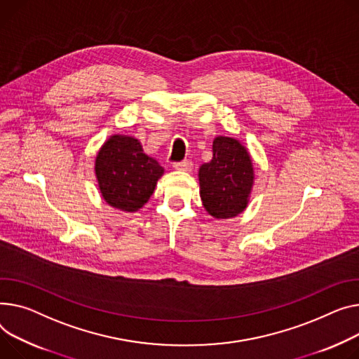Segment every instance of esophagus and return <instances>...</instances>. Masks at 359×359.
<instances>
[{
  "label": "esophagus",
  "instance_id": "esophagus-1",
  "mask_svg": "<svg viewBox=\"0 0 359 359\" xmlns=\"http://www.w3.org/2000/svg\"><path fill=\"white\" fill-rule=\"evenodd\" d=\"M192 161L190 160H183V161H177L173 164V167L176 170H182V172H190L192 170Z\"/></svg>",
  "mask_w": 359,
  "mask_h": 359
}]
</instances>
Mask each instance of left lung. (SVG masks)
I'll return each mask as SVG.
<instances>
[{
	"label": "left lung",
	"instance_id": "obj_1",
	"mask_svg": "<svg viewBox=\"0 0 359 359\" xmlns=\"http://www.w3.org/2000/svg\"><path fill=\"white\" fill-rule=\"evenodd\" d=\"M212 160L199 169L201 199L213 218L228 219L241 213L254 183L252 161L247 149L231 137H217Z\"/></svg>",
	"mask_w": 359,
	"mask_h": 359
}]
</instances>
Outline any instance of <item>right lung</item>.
I'll return each mask as SVG.
<instances>
[{"instance_id":"add662e5","label":"right lung","mask_w":359,"mask_h":359,"mask_svg":"<svg viewBox=\"0 0 359 359\" xmlns=\"http://www.w3.org/2000/svg\"><path fill=\"white\" fill-rule=\"evenodd\" d=\"M163 173V167L144 153L140 141L127 135H112L95 160L102 198L126 212H135L149 202Z\"/></svg>"}]
</instances>
